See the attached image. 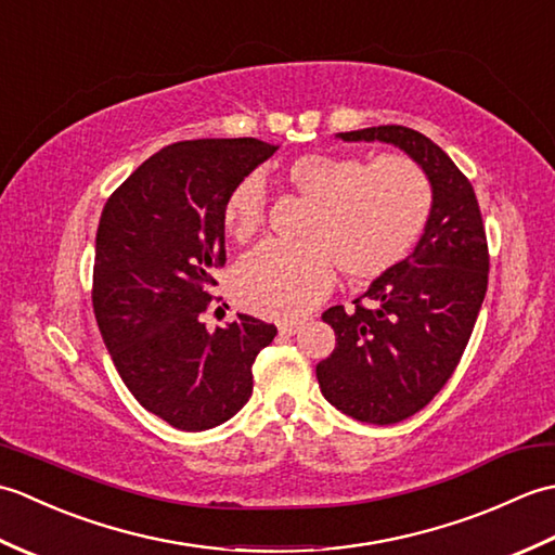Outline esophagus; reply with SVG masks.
Returning <instances> with one entry per match:
<instances>
[{
    "label": "esophagus",
    "mask_w": 555,
    "mask_h": 555,
    "mask_svg": "<svg viewBox=\"0 0 555 555\" xmlns=\"http://www.w3.org/2000/svg\"><path fill=\"white\" fill-rule=\"evenodd\" d=\"M300 328H302V322H298V320L279 322V332H281V334H288V336H293V334H298Z\"/></svg>",
    "instance_id": "1"
}]
</instances>
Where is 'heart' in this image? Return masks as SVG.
<instances>
[{"label": "heart", "instance_id": "1", "mask_svg": "<svg viewBox=\"0 0 555 555\" xmlns=\"http://www.w3.org/2000/svg\"><path fill=\"white\" fill-rule=\"evenodd\" d=\"M284 181L312 205L305 245L264 243L241 259L233 276L243 308L264 317H300L336 281V269L356 281L386 276L403 264L427 229L434 188L408 157L302 155L284 167ZM264 183L245 176L223 199V229L250 241L264 221Z\"/></svg>", "mask_w": 555, "mask_h": 555}]
</instances>
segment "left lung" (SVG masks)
<instances>
[{"instance_id":"8db88e82","label":"left lung","mask_w":555,"mask_h":555,"mask_svg":"<svg viewBox=\"0 0 555 555\" xmlns=\"http://www.w3.org/2000/svg\"><path fill=\"white\" fill-rule=\"evenodd\" d=\"M336 138L403 150L434 188L429 223L405 262L374 279L356 310L322 314L336 334L317 364L322 396L352 420L396 424L427 405L463 358L487 296V233L473 183L427 135L372 126Z\"/></svg>"}]
</instances>
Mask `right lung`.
I'll use <instances>...</instances> for the list:
<instances>
[{"label": "right lung", "mask_w": 555, "mask_h": 555, "mask_svg": "<svg viewBox=\"0 0 555 555\" xmlns=\"http://www.w3.org/2000/svg\"><path fill=\"white\" fill-rule=\"evenodd\" d=\"M276 147L257 138L185 140L159 150L102 209L92 308L128 391L183 431L219 427L253 393V362L274 324L199 320L211 271L227 262L221 209L231 188Z\"/></svg>", "instance_id": "1"}]
</instances>
